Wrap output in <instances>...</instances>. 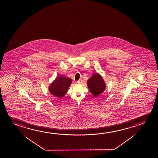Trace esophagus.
Masks as SVG:
<instances>
[{
	"instance_id": "obj_1",
	"label": "esophagus",
	"mask_w": 158,
	"mask_h": 158,
	"mask_svg": "<svg viewBox=\"0 0 158 158\" xmlns=\"http://www.w3.org/2000/svg\"><path fill=\"white\" fill-rule=\"evenodd\" d=\"M77 82L78 83H79V84H81V83H82V82H83V80H81V79H79Z\"/></svg>"
}]
</instances>
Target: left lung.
Segmentation results:
<instances>
[{"label": "left lung", "instance_id": "left-lung-1", "mask_svg": "<svg viewBox=\"0 0 158 158\" xmlns=\"http://www.w3.org/2000/svg\"><path fill=\"white\" fill-rule=\"evenodd\" d=\"M88 87L91 94L95 96L100 95L105 89V83L100 75L95 74L88 80Z\"/></svg>", "mask_w": 158, "mask_h": 158}]
</instances>
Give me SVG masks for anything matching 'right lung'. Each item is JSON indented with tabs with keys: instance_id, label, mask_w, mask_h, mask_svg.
Instances as JSON below:
<instances>
[{
	"instance_id": "right-lung-1",
	"label": "right lung",
	"mask_w": 158,
	"mask_h": 158,
	"mask_svg": "<svg viewBox=\"0 0 158 158\" xmlns=\"http://www.w3.org/2000/svg\"><path fill=\"white\" fill-rule=\"evenodd\" d=\"M72 83V79L64 76H60L52 83L49 88V91L53 95L62 98L67 93Z\"/></svg>"
}]
</instances>
